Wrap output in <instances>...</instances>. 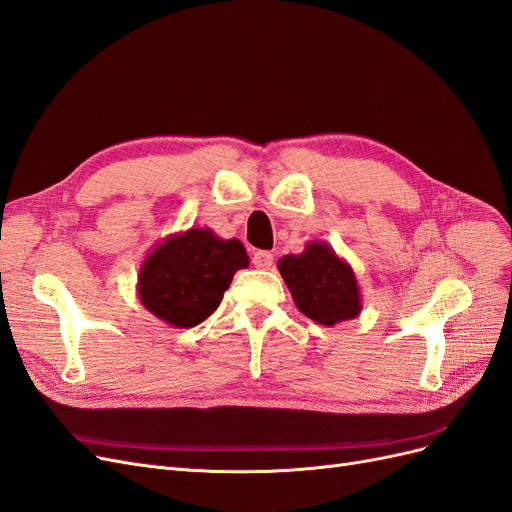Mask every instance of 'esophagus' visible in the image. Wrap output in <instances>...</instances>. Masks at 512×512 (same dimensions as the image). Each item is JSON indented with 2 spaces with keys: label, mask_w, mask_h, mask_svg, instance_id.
<instances>
[{
  "label": "esophagus",
  "mask_w": 512,
  "mask_h": 512,
  "mask_svg": "<svg viewBox=\"0 0 512 512\" xmlns=\"http://www.w3.org/2000/svg\"><path fill=\"white\" fill-rule=\"evenodd\" d=\"M252 262H254L256 269H271V265H273V254H271V252H265V250H258V252H254V256H252Z\"/></svg>",
  "instance_id": "obj_1"
}]
</instances>
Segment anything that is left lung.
Here are the masks:
<instances>
[{
    "instance_id": "obj_1",
    "label": "left lung",
    "mask_w": 512,
    "mask_h": 512,
    "mask_svg": "<svg viewBox=\"0 0 512 512\" xmlns=\"http://www.w3.org/2000/svg\"><path fill=\"white\" fill-rule=\"evenodd\" d=\"M299 312L324 327L361 314L363 299L352 267L327 241H309L301 254L277 260Z\"/></svg>"
}]
</instances>
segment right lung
Segmentation results:
<instances>
[{"mask_svg":"<svg viewBox=\"0 0 512 512\" xmlns=\"http://www.w3.org/2000/svg\"><path fill=\"white\" fill-rule=\"evenodd\" d=\"M250 265L239 239L188 228L160 241L138 271V299L173 329H192L218 309L232 275Z\"/></svg>","mask_w":512,"mask_h":512,"instance_id":"1","label":"right lung"}]
</instances>
